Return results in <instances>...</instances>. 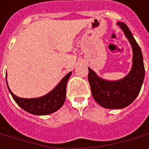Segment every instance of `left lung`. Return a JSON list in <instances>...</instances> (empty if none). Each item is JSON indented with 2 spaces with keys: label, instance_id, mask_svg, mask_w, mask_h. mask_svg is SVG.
Wrapping results in <instances>:
<instances>
[{
  "label": "left lung",
  "instance_id": "left-lung-1",
  "mask_svg": "<svg viewBox=\"0 0 149 149\" xmlns=\"http://www.w3.org/2000/svg\"><path fill=\"white\" fill-rule=\"evenodd\" d=\"M118 25L132 46V65L130 73L117 81L100 78L90 67L88 74V81L94 100L106 109H123L130 106L140 93L144 79V66L141 47L125 23L118 22Z\"/></svg>",
  "mask_w": 149,
  "mask_h": 149
}]
</instances>
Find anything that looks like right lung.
Masks as SVG:
<instances>
[{
  "instance_id": "right-lung-1",
  "label": "right lung",
  "mask_w": 149,
  "mask_h": 149,
  "mask_svg": "<svg viewBox=\"0 0 149 149\" xmlns=\"http://www.w3.org/2000/svg\"><path fill=\"white\" fill-rule=\"evenodd\" d=\"M70 75L71 72H69L48 94H45L42 97L34 98H23L16 96L8 86L7 73L6 83L8 89L13 97L14 101L24 110L34 115H48L57 111L63 105L66 99L67 83Z\"/></svg>"
}]
</instances>
